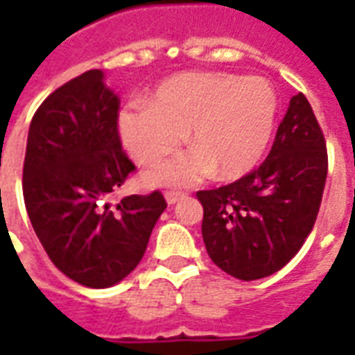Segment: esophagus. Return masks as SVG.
Returning a JSON list of instances; mask_svg holds the SVG:
<instances>
[{
	"label": "esophagus",
	"mask_w": 355,
	"mask_h": 355,
	"mask_svg": "<svg viewBox=\"0 0 355 355\" xmlns=\"http://www.w3.org/2000/svg\"><path fill=\"white\" fill-rule=\"evenodd\" d=\"M184 197H186V193H184V191H167L166 193V199L169 205H177L178 200H182Z\"/></svg>",
	"instance_id": "obj_1"
}]
</instances>
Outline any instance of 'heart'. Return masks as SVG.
<instances>
[{
	"mask_svg": "<svg viewBox=\"0 0 355 355\" xmlns=\"http://www.w3.org/2000/svg\"><path fill=\"white\" fill-rule=\"evenodd\" d=\"M278 96L263 77L191 71L167 79L147 103L121 108L123 145L141 164L155 166L188 138L195 147L155 173L150 182L191 186L210 173L241 177L263 156L275 128Z\"/></svg>",
	"mask_w": 355,
	"mask_h": 355,
	"instance_id": "b5f03b06",
	"label": "heart"
}]
</instances>
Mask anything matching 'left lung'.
Returning a JSON list of instances; mask_svg holds the SVG:
<instances>
[{
	"mask_svg": "<svg viewBox=\"0 0 355 355\" xmlns=\"http://www.w3.org/2000/svg\"><path fill=\"white\" fill-rule=\"evenodd\" d=\"M328 175L326 139L304 94L293 96L269 156L227 186L197 191L211 261L239 280L280 270L317 221Z\"/></svg>",
	"mask_w": 355,
	"mask_h": 355,
	"instance_id": "left-lung-1",
	"label": "left lung"
}]
</instances>
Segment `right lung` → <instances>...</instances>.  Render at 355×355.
I'll return each instance as SVG.
<instances>
[{
	"instance_id": "1",
	"label": "right lung",
	"mask_w": 355,
	"mask_h": 355,
	"mask_svg": "<svg viewBox=\"0 0 355 355\" xmlns=\"http://www.w3.org/2000/svg\"><path fill=\"white\" fill-rule=\"evenodd\" d=\"M119 99L90 69L44 99L33 116L24 200L53 265L86 287H110L141 261L167 208L162 191L123 197L136 166L121 149Z\"/></svg>"
}]
</instances>
